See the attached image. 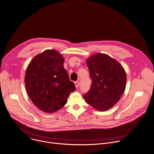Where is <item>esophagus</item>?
<instances>
[{
    "mask_svg": "<svg viewBox=\"0 0 154 154\" xmlns=\"http://www.w3.org/2000/svg\"><path fill=\"white\" fill-rule=\"evenodd\" d=\"M74 83H75V85L76 88H77L79 87V82L78 81H76V82H74Z\"/></svg>",
    "mask_w": 154,
    "mask_h": 154,
    "instance_id": "1",
    "label": "esophagus"
}]
</instances>
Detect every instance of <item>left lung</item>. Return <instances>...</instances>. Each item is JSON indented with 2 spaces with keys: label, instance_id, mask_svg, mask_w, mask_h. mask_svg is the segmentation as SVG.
<instances>
[{
  "label": "left lung",
  "instance_id": "8db88e82",
  "mask_svg": "<svg viewBox=\"0 0 154 154\" xmlns=\"http://www.w3.org/2000/svg\"><path fill=\"white\" fill-rule=\"evenodd\" d=\"M86 61L92 83L83 98L95 109L107 111L117 103L125 89L126 72L119 62L105 54H93Z\"/></svg>",
  "mask_w": 154,
  "mask_h": 154
}]
</instances>
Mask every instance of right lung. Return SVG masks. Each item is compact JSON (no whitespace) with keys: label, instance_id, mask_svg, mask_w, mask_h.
Masks as SVG:
<instances>
[{"label":"right lung","instance_id":"add662e5","mask_svg":"<svg viewBox=\"0 0 154 154\" xmlns=\"http://www.w3.org/2000/svg\"><path fill=\"white\" fill-rule=\"evenodd\" d=\"M63 63L62 55L54 49H48L35 56L26 69L27 93L32 103L45 112L60 109L70 93L75 90Z\"/></svg>","mask_w":154,"mask_h":154}]
</instances>
